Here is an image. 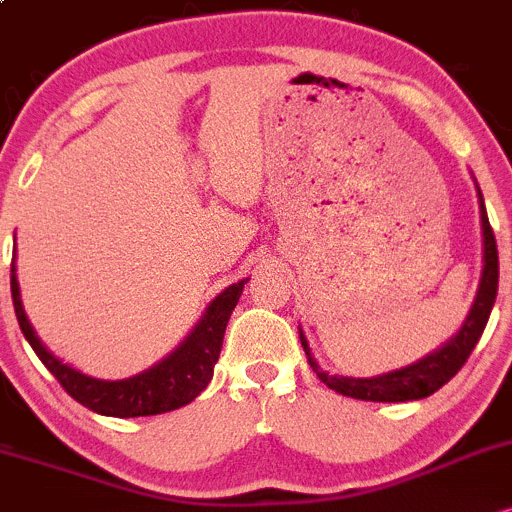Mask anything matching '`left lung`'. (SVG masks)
<instances>
[{"label": "left lung", "instance_id": "1", "mask_svg": "<svg viewBox=\"0 0 512 512\" xmlns=\"http://www.w3.org/2000/svg\"><path fill=\"white\" fill-rule=\"evenodd\" d=\"M476 183V181H474ZM476 195H479V212H481V237H484V258H481V280L479 290H476L474 304L469 309L467 319L459 326V331L445 346H440L433 353H428L426 358L416 360L413 365L401 367V370L384 372L377 377H343V375H329L317 363L312 348H309L307 336L300 329V341L304 353H307L309 365L317 372V377L326 387L343 396H353V399L363 401H416L426 399L433 392H438L442 384H447L452 377L462 370V365L467 363V358L472 355L476 343H479L481 333L486 329V321L491 317L493 302H496L498 292V249H496V237H493V229L488 225L484 195H481L479 186H476Z\"/></svg>", "mask_w": 512, "mask_h": 512}]
</instances>
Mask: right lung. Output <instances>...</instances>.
Returning <instances> with one entry per match:
<instances>
[{
	"label": "right lung",
	"instance_id": "right-lung-1",
	"mask_svg": "<svg viewBox=\"0 0 512 512\" xmlns=\"http://www.w3.org/2000/svg\"><path fill=\"white\" fill-rule=\"evenodd\" d=\"M246 283H249V278L222 290L208 304L193 331L164 360H159L157 365L140 372V375L128 377V380L111 382L84 375V372L74 370L72 365L62 363L57 355L50 353L26 317L19 280H16V263H11V300H14L16 319H19L26 341L36 350L40 363L53 372L55 380L65 387V392L72 399H77L86 409L101 413V416L116 418L157 416V413L181 409L208 387L212 370L220 358L227 321L232 317Z\"/></svg>",
	"mask_w": 512,
	"mask_h": 512
}]
</instances>
